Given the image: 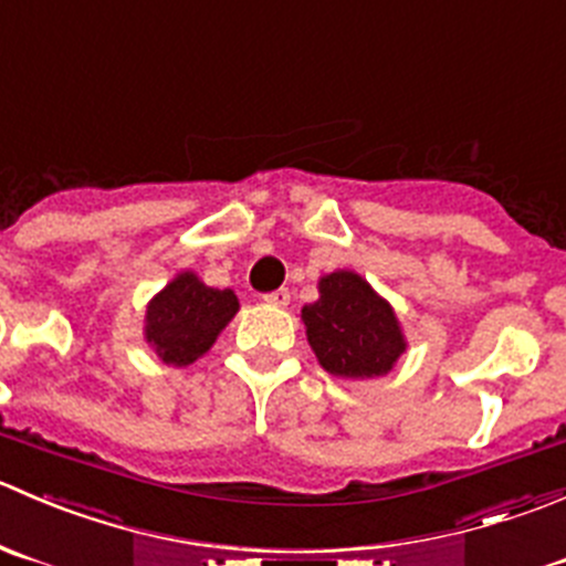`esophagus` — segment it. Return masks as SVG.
Masks as SVG:
<instances>
[{
  "instance_id": "1",
  "label": "esophagus",
  "mask_w": 566,
  "mask_h": 566,
  "mask_svg": "<svg viewBox=\"0 0 566 566\" xmlns=\"http://www.w3.org/2000/svg\"><path fill=\"white\" fill-rule=\"evenodd\" d=\"M264 302L266 305H272V307H285L291 302V294H289V289H277V291H272V294H266L264 296Z\"/></svg>"
}]
</instances>
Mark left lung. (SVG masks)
Masks as SVG:
<instances>
[{
  "label": "left lung",
  "instance_id": "8db88e82",
  "mask_svg": "<svg viewBox=\"0 0 566 566\" xmlns=\"http://www.w3.org/2000/svg\"><path fill=\"white\" fill-rule=\"evenodd\" d=\"M307 344L335 379H374L394 371L407 352L394 305L352 270L318 277V300L302 307Z\"/></svg>",
  "mask_w": 566,
  "mask_h": 566
}]
</instances>
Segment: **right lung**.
Instances as JSON below:
<instances>
[{
  "mask_svg": "<svg viewBox=\"0 0 566 566\" xmlns=\"http://www.w3.org/2000/svg\"><path fill=\"white\" fill-rule=\"evenodd\" d=\"M239 313L231 289H211L184 270L145 307L143 338L165 366L187 368L206 355Z\"/></svg>",
  "mask_w": 566,
  "mask_h": 566,
  "instance_id": "1",
  "label": "right lung"
}]
</instances>
